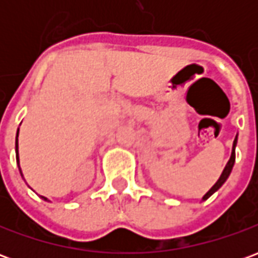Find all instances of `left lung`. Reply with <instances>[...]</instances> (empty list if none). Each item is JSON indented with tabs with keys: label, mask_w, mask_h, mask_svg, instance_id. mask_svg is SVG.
Segmentation results:
<instances>
[{
	"label": "left lung",
	"mask_w": 258,
	"mask_h": 258,
	"mask_svg": "<svg viewBox=\"0 0 258 258\" xmlns=\"http://www.w3.org/2000/svg\"><path fill=\"white\" fill-rule=\"evenodd\" d=\"M236 142H238V135L235 137V140H233V145H232V153H231V157H229V160H228L227 166H225V168H224V171H222V174L220 175V178H218V181H217L216 184L211 186V189L207 192V194L203 196V200L209 199L211 195L214 194L216 190H218L222 186V184L227 181V178L229 177V174H231V171H232V167H233V163H235V146H236Z\"/></svg>",
	"instance_id": "left-lung-1"
}]
</instances>
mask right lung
I'll return each mask as SVG.
<instances>
[{
  "mask_svg": "<svg viewBox=\"0 0 258 258\" xmlns=\"http://www.w3.org/2000/svg\"><path fill=\"white\" fill-rule=\"evenodd\" d=\"M18 135H19V130H18ZM18 135H16V162L19 163V152H18ZM19 171L22 173V170H20V164H19ZM22 177H23V174H22ZM41 199L48 200L47 198H44V196H41Z\"/></svg>",
  "mask_w": 258,
  "mask_h": 258,
  "instance_id": "add662e5",
  "label": "right lung"
}]
</instances>
